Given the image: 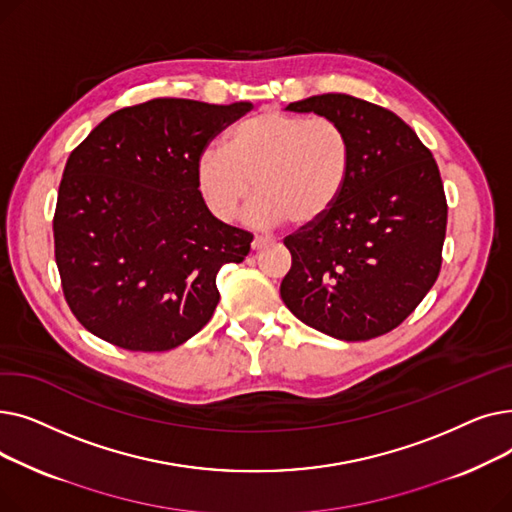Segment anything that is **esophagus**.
Returning <instances> with one entry per match:
<instances>
[{
	"label": "esophagus",
	"mask_w": 512,
	"mask_h": 512,
	"mask_svg": "<svg viewBox=\"0 0 512 512\" xmlns=\"http://www.w3.org/2000/svg\"><path fill=\"white\" fill-rule=\"evenodd\" d=\"M270 242H272V238H267V236H255L253 242H251V247H253V251H259V249L270 245Z\"/></svg>",
	"instance_id": "34e87169"
}]
</instances>
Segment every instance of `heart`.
I'll use <instances>...</instances> for the list:
<instances>
[{
    "mask_svg": "<svg viewBox=\"0 0 512 512\" xmlns=\"http://www.w3.org/2000/svg\"><path fill=\"white\" fill-rule=\"evenodd\" d=\"M353 168L346 128L328 116L303 118L265 110L236 124L222 149L197 159V188L209 211L232 222L253 193L249 215L259 226L319 220L340 197Z\"/></svg>",
    "mask_w": 512,
    "mask_h": 512,
    "instance_id": "obj_1",
    "label": "heart"
}]
</instances>
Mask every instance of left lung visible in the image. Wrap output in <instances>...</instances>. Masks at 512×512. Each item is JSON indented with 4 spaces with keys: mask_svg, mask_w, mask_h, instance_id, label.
I'll use <instances>...</instances> for the list:
<instances>
[{
    "mask_svg": "<svg viewBox=\"0 0 512 512\" xmlns=\"http://www.w3.org/2000/svg\"><path fill=\"white\" fill-rule=\"evenodd\" d=\"M286 110L338 120L353 168L336 203L284 238L292 265L280 297L338 340L388 334L440 274L448 205L436 159L407 122L353 95H313Z\"/></svg>",
    "mask_w": 512,
    "mask_h": 512,
    "instance_id": "left-lung-1",
    "label": "left lung"
}]
</instances>
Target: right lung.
I'll use <instances>...</instances> for the list:
<instances>
[{
	"mask_svg": "<svg viewBox=\"0 0 512 512\" xmlns=\"http://www.w3.org/2000/svg\"><path fill=\"white\" fill-rule=\"evenodd\" d=\"M251 107L151 99L107 116L70 153L53 242L66 303L91 334L161 353L211 319L215 276L249 255L253 234L213 218L195 168Z\"/></svg>",
	"mask_w": 512,
	"mask_h": 512,
	"instance_id": "1",
	"label": "right lung"
}]
</instances>
